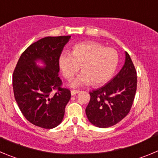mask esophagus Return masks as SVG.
<instances>
[{"label":"esophagus","mask_w":158,"mask_h":158,"mask_svg":"<svg viewBox=\"0 0 158 158\" xmlns=\"http://www.w3.org/2000/svg\"><path fill=\"white\" fill-rule=\"evenodd\" d=\"M79 90H77V89H72L71 90V94L72 95H76V94L79 93Z\"/></svg>","instance_id":"esophagus-1"}]
</instances>
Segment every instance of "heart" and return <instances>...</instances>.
Masks as SVG:
<instances>
[{
    "mask_svg": "<svg viewBox=\"0 0 158 158\" xmlns=\"http://www.w3.org/2000/svg\"><path fill=\"white\" fill-rule=\"evenodd\" d=\"M118 62L119 55L116 49L97 42L77 44L72 53L64 51L58 57L60 70L68 80L74 77L81 66L82 72L72 82L74 87L106 83L114 75Z\"/></svg>",
    "mask_w": 158,
    "mask_h": 158,
    "instance_id": "obj_1",
    "label": "heart"
}]
</instances>
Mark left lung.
I'll return each mask as SVG.
<instances>
[{"label": "left lung", "mask_w": 158, "mask_h": 158, "mask_svg": "<svg viewBox=\"0 0 158 158\" xmlns=\"http://www.w3.org/2000/svg\"><path fill=\"white\" fill-rule=\"evenodd\" d=\"M121 70L108 83L89 92L86 108L88 120L96 127L106 128L116 124L131 109L137 89V72L127 52Z\"/></svg>", "instance_id": "1"}]
</instances>
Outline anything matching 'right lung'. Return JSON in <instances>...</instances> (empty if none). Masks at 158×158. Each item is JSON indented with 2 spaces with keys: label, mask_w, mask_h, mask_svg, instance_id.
Segmentation results:
<instances>
[{
  "label": "right lung",
  "mask_w": 158,
  "mask_h": 158,
  "mask_svg": "<svg viewBox=\"0 0 158 158\" xmlns=\"http://www.w3.org/2000/svg\"><path fill=\"white\" fill-rule=\"evenodd\" d=\"M71 36L45 37L21 54L12 76L15 99L27 120L37 127L51 129L61 123L71 91L62 87L58 57ZM47 65L39 68L35 60ZM56 91L55 94H52Z\"/></svg>",
  "instance_id": "obj_1"
}]
</instances>
